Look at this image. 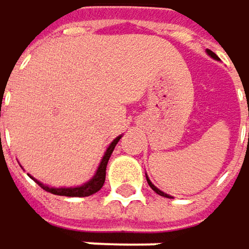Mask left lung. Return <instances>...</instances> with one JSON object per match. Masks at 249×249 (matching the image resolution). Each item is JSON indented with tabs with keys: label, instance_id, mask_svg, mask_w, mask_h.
<instances>
[{
	"label": "left lung",
	"instance_id": "1",
	"mask_svg": "<svg viewBox=\"0 0 249 249\" xmlns=\"http://www.w3.org/2000/svg\"><path fill=\"white\" fill-rule=\"evenodd\" d=\"M207 53H209V55H210V56H212V58H214V59H216V58H217V56H216V55H214V53H213V52H212V51H207ZM248 116H249V113H248ZM248 136H249V133H248ZM146 181H148V184H149V186H151V188H152V190H154V191H155V193H157V194H160V196H164V197H168V198H171V197H170V196H168V194H165V193H162V191H161V190H158V188H157V187L154 186V184H152V183H151V181H149V180H148V178H146Z\"/></svg>",
	"mask_w": 249,
	"mask_h": 249
}]
</instances>
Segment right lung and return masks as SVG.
Segmentation results:
<instances>
[{"label": "right lung", "mask_w": 249, "mask_h": 249, "mask_svg": "<svg viewBox=\"0 0 249 249\" xmlns=\"http://www.w3.org/2000/svg\"><path fill=\"white\" fill-rule=\"evenodd\" d=\"M120 138H122V136L116 138V139L111 142V145L107 148V151H106V154H104V157H103V160H101V164H100V167H98L95 176L92 177L91 181H88V183L84 184V186L73 187V188H53V187H48L45 186V184H42L40 181L35 180L33 177H32V178H33L39 186L42 187L43 190H46V191H49V193H52V194H56V196H68V197H87V196H91V194L97 193V191L103 187V184H104V181H106V168H107V162H108V160H110V155H111L114 146H116L117 142L120 141Z\"/></svg>", "instance_id": "right-lung-1"}]
</instances>
